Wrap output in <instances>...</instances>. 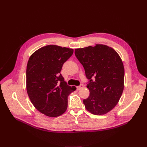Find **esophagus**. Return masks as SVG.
<instances>
[{
  "mask_svg": "<svg viewBox=\"0 0 147 147\" xmlns=\"http://www.w3.org/2000/svg\"><path fill=\"white\" fill-rule=\"evenodd\" d=\"M83 87H84V85H83V84H81L80 85V86H77V90H81L82 88H83Z\"/></svg>",
  "mask_w": 147,
  "mask_h": 147,
  "instance_id": "esophagus-1",
  "label": "esophagus"
}]
</instances>
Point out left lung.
I'll return each instance as SVG.
<instances>
[{
	"label": "left lung",
	"mask_w": 147,
	"mask_h": 147,
	"mask_svg": "<svg viewBox=\"0 0 147 147\" xmlns=\"http://www.w3.org/2000/svg\"><path fill=\"white\" fill-rule=\"evenodd\" d=\"M75 55L89 80L86 87L90 96L83 100L86 109L96 115L109 112L118 104L124 89L121 57L113 48L100 44L75 49Z\"/></svg>",
	"instance_id": "obj_1"
}]
</instances>
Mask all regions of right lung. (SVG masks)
<instances>
[{"label":"right lung","instance_id":"add662e5","mask_svg":"<svg viewBox=\"0 0 147 147\" xmlns=\"http://www.w3.org/2000/svg\"><path fill=\"white\" fill-rule=\"evenodd\" d=\"M73 49L57 45L40 48L30 56L26 69V89L29 99L40 112L59 117L67 108L68 96L76 90L67 85L60 74Z\"/></svg>","mask_w":147,"mask_h":147}]
</instances>
